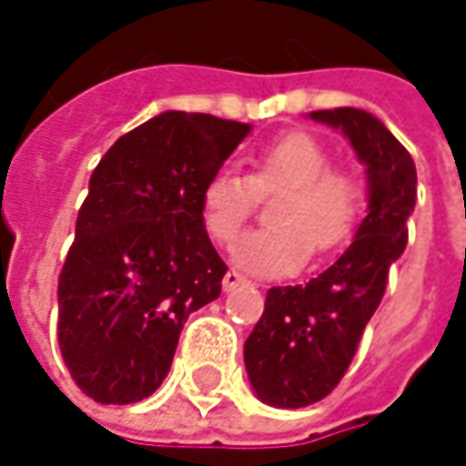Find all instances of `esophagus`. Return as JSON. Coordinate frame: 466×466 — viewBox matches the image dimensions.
<instances>
[{
	"label": "esophagus",
	"mask_w": 466,
	"mask_h": 466,
	"mask_svg": "<svg viewBox=\"0 0 466 466\" xmlns=\"http://www.w3.org/2000/svg\"><path fill=\"white\" fill-rule=\"evenodd\" d=\"M239 286H248V278L239 275L237 269H229V272L224 275V291H234V289H239Z\"/></svg>",
	"instance_id": "1"
}]
</instances>
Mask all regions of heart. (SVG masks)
Returning a JSON list of instances; mask_svg holds the SVG:
<instances>
[{
	"mask_svg": "<svg viewBox=\"0 0 466 466\" xmlns=\"http://www.w3.org/2000/svg\"><path fill=\"white\" fill-rule=\"evenodd\" d=\"M272 199L267 221L272 227L250 234L239 248V261L267 275H289L305 264L310 248L329 253L342 248L359 227L364 208L361 180L331 167L324 142L308 132H286L250 153L248 177L218 169L199 191V218L208 237L229 248L258 199Z\"/></svg>",
	"mask_w": 466,
	"mask_h": 466,
	"instance_id": "b5f03b06",
	"label": "heart"
}]
</instances>
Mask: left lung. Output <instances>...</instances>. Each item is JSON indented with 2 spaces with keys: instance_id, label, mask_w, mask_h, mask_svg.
Returning <instances> with one entry per match:
<instances>
[{
  "instance_id": "8db88e82",
  "label": "left lung",
  "mask_w": 466,
  "mask_h": 466,
  "mask_svg": "<svg viewBox=\"0 0 466 466\" xmlns=\"http://www.w3.org/2000/svg\"><path fill=\"white\" fill-rule=\"evenodd\" d=\"M310 116L342 129L367 164L370 213L319 278L267 291L264 313L245 339V370L258 400L275 408H308L337 389L408 245L416 205V164L375 116L356 107Z\"/></svg>"
}]
</instances>
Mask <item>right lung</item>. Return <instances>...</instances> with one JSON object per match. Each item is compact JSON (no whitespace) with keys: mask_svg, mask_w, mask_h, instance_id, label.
<instances>
[{"mask_svg":"<svg viewBox=\"0 0 466 466\" xmlns=\"http://www.w3.org/2000/svg\"><path fill=\"white\" fill-rule=\"evenodd\" d=\"M250 127L167 110L91 172L58 275V348L102 405L150 397L169 372L186 319L221 297L227 275L199 218V191Z\"/></svg>","mask_w":466,"mask_h":466,"instance_id":"1","label":"right lung"}]
</instances>
